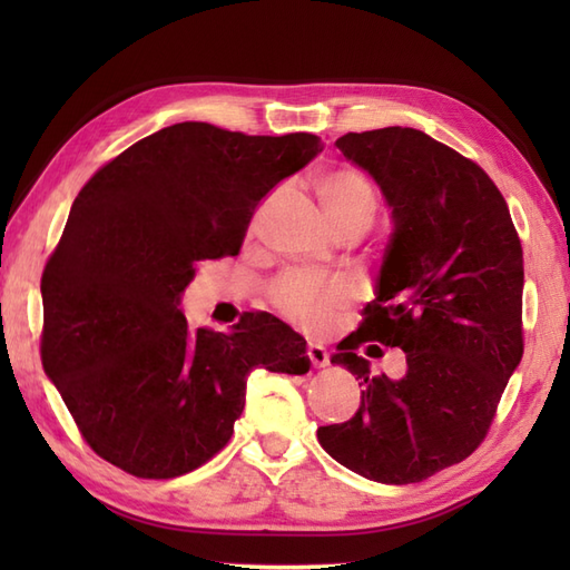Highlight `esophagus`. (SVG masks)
<instances>
[{
    "label": "esophagus",
    "mask_w": 570,
    "mask_h": 570,
    "mask_svg": "<svg viewBox=\"0 0 570 570\" xmlns=\"http://www.w3.org/2000/svg\"><path fill=\"white\" fill-rule=\"evenodd\" d=\"M306 357L311 360V365L313 367H325L328 365V353H325V347H321V345H308L306 347Z\"/></svg>",
    "instance_id": "obj_1"
}]
</instances>
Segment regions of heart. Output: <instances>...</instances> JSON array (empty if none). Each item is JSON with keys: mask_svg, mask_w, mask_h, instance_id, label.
Wrapping results in <instances>:
<instances>
[{"mask_svg": "<svg viewBox=\"0 0 570 570\" xmlns=\"http://www.w3.org/2000/svg\"><path fill=\"white\" fill-rule=\"evenodd\" d=\"M316 196L337 235L365 233L377 213V193L353 166H335L321 174ZM266 298L278 316L304 328H321L350 304V286L341 278L292 269L274 278Z\"/></svg>", "mask_w": 570, "mask_h": 570, "instance_id": "heart-1", "label": "heart"}]
</instances>
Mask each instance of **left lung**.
<instances>
[{
	"label": "left lung",
	"mask_w": 570,
	"mask_h": 570,
	"mask_svg": "<svg viewBox=\"0 0 570 570\" xmlns=\"http://www.w3.org/2000/svg\"><path fill=\"white\" fill-rule=\"evenodd\" d=\"M335 147L377 180L394 235L377 298L331 360L360 380V409L318 441L362 478L409 485L465 460L498 416L524 353L522 242L494 180L423 131H347ZM365 342L402 346L405 377L370 375Z\"/></svg>",
	"instance_id": "8db88e82"
}]
</instances>
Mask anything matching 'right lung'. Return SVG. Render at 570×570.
Segmentation results:
<instances>
[{
    "label": "right lung",
    "mask_w": 570,
    "mask_h": 570,
    "mask_svg": "<svg viewBox=\"0 0 570 570\" xmlns=\"http://www.w3.org/2000/svg\"><path fill=\"white\" fill-rule=\"evenodd\" d=\"M321 151L294 131L249 137L180 122L100 166L41 276V362L95 453L171 480L220 453L254 367L304 374V337L272 313L233 333L178 311L198 262L237 257L259 200Z\"/></svg>",
    "instance_id": "right-lung-1"
}]
</instances>
